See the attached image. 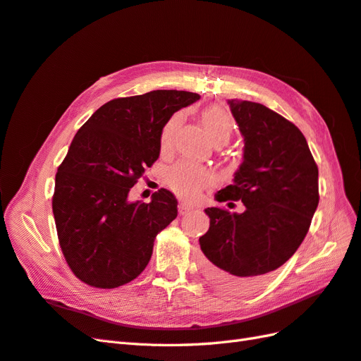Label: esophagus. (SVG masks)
<instances>
[{"instance_id": "esophagus-1", "label": "esophagus", "mask_w": 361, "mask_h": 361, "mask_svg": "<svg viewBox=\"0 0 361 361\" xmlns=\"http://www.w3.org/2000/svg\"><path fill=\"white\" fill-rule=\"evenodd\" d=\"M178 208H179V214H180V216H183V214H187V212H190L191 209H194L192 204H191V203H187V202H180Z\"/></svg>"}]
</instances>
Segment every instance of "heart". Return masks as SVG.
<instances>
[{
    "instance_id": "1",
    "label": "heart",
    "mask_w": 361,
    "mask_h": 361,
    "mask_svg": "<svg viewBox=\"0 0 361 361\" xmlns=\"http://www.w3.org/2000/svg\"><path fill=\"white\" fill-rule=\"evenodd\" d=\"M182 120V112H176L171 115V118L165 123L161 132V149L167 150L171 145L173 133L176 130ZM202 124L203 129L209 136V140L216 142H226L231 135L235 130V123H233L231 114L221 108V106H209V108L202 111ZM164 182L167 187L176 192L178 196L183 199L197 197L203 188H207L212 182V173L202 167V165H194L190 162H178L170 167L164 174Z\"/></svg>"
}]
</instances>
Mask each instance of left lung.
<instances>
[{"label": "left lung", "mask_w": 361, "mask_h": 361, "mask_svg": "<svg viewBox=\"0 0 361 361\" xmlns=\"http://www.w3.org/2000/svg\"><path fill=\"white\" fill-rule=\"evenodd\" d=\"M245 138L243 162L217 202L241 200L245 212L207 208L199 238L203 270L216 284L250 291L304 241L319 204V170L305 136L284 116L253 102L229 100Z\"/></svg>", "instance_id": "1"}]
</instances>
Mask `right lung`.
Returning a JSON list of instances; mask_svg holds the SVG:
<instances>
[{
    "instance_id": "add662e5",
    "label": "right lung",
    "mask_w": 361,
    "mask_h": 361,
    "mask_svg": "<svg viewBox=\"0 0 361 361\" xmlns=\"http://www.w3.org/2000/svg\"><path fill=\"white\" fill-rule=\"evenodd\" d=\"M196 92L158 90L104 103L87 120L56 173L53 214L73 274L95 288L128 284L149 264L158 233L178 217V200L161 188L150 203L129 191L159 158L171 115Z\"/></svg>"
}]
</instances>
